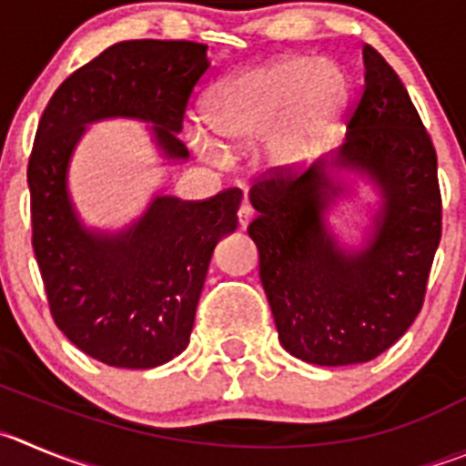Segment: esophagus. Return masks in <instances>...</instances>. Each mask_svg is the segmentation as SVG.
<instances>
[{
    "label": "esophagus",
    "instance_id": "esophagus-1",
    "mask_svg": "<svg viewBox=\"0 0 466 466\" xmlns=\"http://www.w3.org/2000/svg\"><path fill=\"white\" fill-rule=\"evenodd\" d=\"M255 211L248 204H241V208H238V225H241V229H246L248 225H250V220H253Z\"/></svg>",
    "mask_w": 466,
    "mask_h": 466
}]
</instances>
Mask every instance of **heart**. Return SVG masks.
<instances>
[{"label":"heart","mask_w":466,"mask_h":466,"mask_svg":"<svg viewBox=\"0 0 466 466\" xmlns=\"http://www.w3.org/2000/svg\"><path fill=\"white\" fill-rule=\"evenodd\" d=\"M350 98V80L340 68L282 56L216 82L202 101L207 128L190 126L188 140L213 163L262 142L268 167L292 172L333 145Z\"/></svg>","instance_id":"1"}]
</instances>
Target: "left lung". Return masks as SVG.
<instances>
[{
    "mask_svg": "<svg viewBox=\"0 0 466 466\" xmlns=\"http://www.w3.org/2000/svg\"><path fill=\"white\" fill-rule=\"evenodd\" d=\"M365 85L336 156L299 179L262 177L250 188L258 218L259 278L282 347L315 365L372 360L404 336L423 308L441 238L437 151L400 82L363 46ZM356 171L380 188L382 208L363 248L347 251L323 213L344 192L332 169Z\"/></svg>",
    "mask_w": 466,
    "mask_h": 466,
    "instance_id": "8db88e82",
    "label": "left lung"
}]
</instances>
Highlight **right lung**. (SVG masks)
<instances>
[{"mask_svg": "<svg viewBox=\"0 0 466 466\" xmlns=\"http://www.w3.org/2000/svg\"><path fill=\"white\" fill-rule=\"evenodd\" d=\"M208 68L193 41H121L77 68L52 94L29 156L32 246L59 331L112 368L147 370L188 347L213 248L238 225L243 193L199 202L156 195L121 232L86 229L66 174L86 124L149 121L165 158L186 160L179 140L195 85Z\"/></svg>", "mask_w": 466, "mask_h": 466, "instance_id": "1", "label": "right lung"}]
</instances>
